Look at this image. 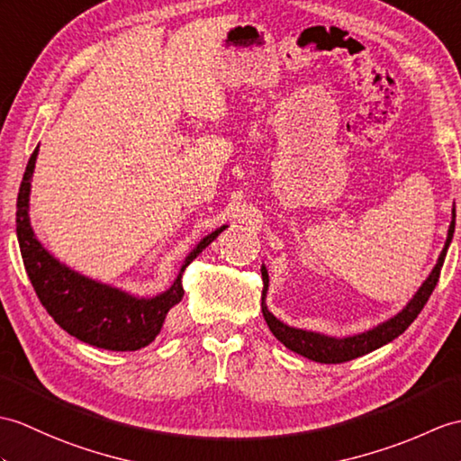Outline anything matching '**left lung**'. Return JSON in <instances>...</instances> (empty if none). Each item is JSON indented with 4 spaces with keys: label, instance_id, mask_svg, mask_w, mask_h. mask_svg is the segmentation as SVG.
I'll list each match as a JSON object with an SVG mask.
<instances>
[{
    "label": "left lung",
    "instance_id": "8db88e82",
    "mask_svg": "<svg viewBox=\"0 0 461 461\" xmlns=\"http://www.w3.org/2000/svg\"><path fill=\"white\" fill-rule=\"evenodd\" d=\"M454 228H456V212H454V220L449 223V230H447V240L444 249L440 253V259H438L434 271L428 276L426 283L419 288V293L414 294L412 301L406 304V308L402 312H399L394 318H391L389 322H384L377 328H373L369 331H363V334L357 336H351V338H344V339H336V338H328L322 334H314V331H306V330H296L283 324L281 320H276L267 306L261 303L263 306V316H265V322L269 326V330L273 331V336L285 344L288 349H293L298 356H304L312 361L318 363H344V361H351L356 357L366 356V353L377 349L384 344H389L394 338H399L402 331L409 328L416 316L422 312L424 304L428 303V298H430L432 291L436 288L438 279H440V271H442V265L446 259V253L449 248V241H452V235H454ZM261 275H263V301H265V293H267V286H269V275H267L265 267H261Z\"/></svg>",
    "mask_w": 461,
    "mask_h": 461
}]
</instances>
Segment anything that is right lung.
Masks as SVG:
<instances>
[{
  "label": "right lung",
  "instance_id": "1",
  "mask_svg": "<svg viewBox=\"0 0 461 461\" xmlns=\"http://www.w3.org/2000/svg\"><path fill=\"white\" fill-rule=\"evenodd\" d=\"M37 151L39 149L31 155L23 182L19 186L15 221L21 257H23L25 271L41 304L64 331H68L84 344L112 351H135L149 346L163 328L168 310L185 296L182 273L226 230V226L212 231L208 238L198 243V248L182 263L173 286L155 298H135L117 291V288L86 279V276L70 271L68 267L60 265L35 240V233L31 230L27 208Z\"/></svg>",
  "mask_w": 461,
  "mask_h": 461
}]
</instances>
